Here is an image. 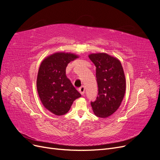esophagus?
Returning a JSON list of instances; mask_svg holds the SVG:
<instances>
[{
    "label": "esophagus",
    "instance_id": "34e87169",
    "mask_svg": "<svg viewBox=\"0 0 160 160\" xmlns=\"http://www.w3.org/2000/svg\"><path fill=\"white\" fill-rule=\"evenodd\" d=\"M85 87L84 86H81V88L79 89V93L81 94V95H83L85 93Z\"/></svg>",
    "mask_w": 160,
    "mask_h": 160
}]
</instances>
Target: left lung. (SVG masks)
<instances>
[{"label":"left lung","mask_w":160,"mask_h":160,"mask_svg":"<svg viewBox=\"0 0 160 160\" xmlns=\"http://www.w3.org/2000/svg\"><path fill=\"white\" fill-rule=\"evenodd\" d=\"M96 67L98 95L91 102L96 116L108 118L118 109L125 93V77L119 59L107 53H93L89 55Z\"/></svg>","instance_id":"8db88e82"}]
</instances>
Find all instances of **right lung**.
<instances>
[{
  "mask_svg": "<svg viewBox=\"0 0 160 160\" xmlns=\"http://www.w3.org/2000/svg\"><path fill=\"white\" fill-rule=\"evenodd\" d=\"M78 55L55 52L43 60L38 69L37 89L43 106L56 115L68 112L73 101L81 95L66 76V67Z\"/></svg>",
  "mask_w": 160,
  "mask_h": 160,
  "instance_id": "obj_1",
  "label": "right lung"
}]
</instances>
